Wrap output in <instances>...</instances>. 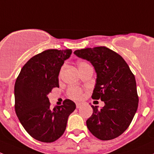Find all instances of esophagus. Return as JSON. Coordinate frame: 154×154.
<instances>
[{"instance_id":"34e87169","label":"esophagus","mask_w":154,"mask_h":154,"mask_svg":"<svg viewBox=\"0 0 154 154\" xmlns=\"http://www.w3.org/2000/svg\"><path fill=\"white\" fill-rule=\"evenodd\" d=\"M82 106V103H76V107H77V108H80V106Z\"/></svg>"}]
</instances>
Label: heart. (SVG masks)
Masks as SVG:
<instances>
[{"mask_svg":"<svg viewBox=\"0 0 154 154\" xmlns=\"http://www.w3.org/2000/svg\"><path fill=\"white\" fill-rule=\"evenodd\" d=\"M85 64L87 63H85L84 62H78L77 66H78L79 69H80V68H82V66ZM67 94L68 96H69V97L74 99V100H79V99L82 97V91L80 88H77V87H71V88H69V89H68Z\"/></svg>","mask_w":154,"mask_h":154,"instance_id":"1","label":"heart"}]
</instances>
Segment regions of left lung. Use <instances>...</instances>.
<instances>
[{
    "instance_id": "8db88e82",
    "label": "left lung",
    "mask_w": 154,
    "mask_h": 154,
    "mask_svg": "<svg viewBox=\"0 0 154 154\" xmlns=\"http://www.w3.org/2000/svg\"><path fill=\"white\" fill-rule=\"evenodd\" d=\"M74 53L94 67L97 80L91 97L105 103L100 109L91 106L93 114L87 119V127L99 140L115 139L128 128L138 108L135 77L123 58L105 46Z\"/></svg>"
}]
</instances>
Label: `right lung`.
I'll use <instances>...</instances> for the list:
<instances>
[{
	"label": "right lung",
	"instance_id": "add662e5",
	"mask_svg": "<svg viewBox=\"0 0 154 154\" xmlns=\"http://www.w3.org/2000/svg\"><path fill=\"white\" fill-rule=\"evenodd\" d=\"M72 49H48L32 57L23 66L14 84V109L20 123L35 140L56 141L66 130L69 116L75 110L72 100L50 108L48 94L59 88L60 71Z\"/></svg>",
	"mask_w": 154,
	"mask_h": 154
}]
</instances>
